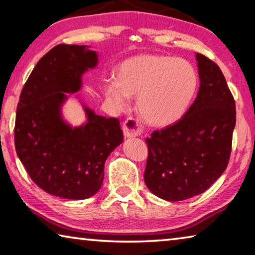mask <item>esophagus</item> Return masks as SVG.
<instances>
[{"label": "esophagus", "mask_w": 255, "mask_h": 255, "mask_svg": "<svg viewBox=\"0 0 255 255\" xmlns=\"http://www.w3.org/2000/svg\"><path fill=\"white\" fill-rule=\"evenodd\" d=\"M123 131L124 135L127 138H132L141 135L143 127H141V125L136 119L129 117L123 125Z\"/></svg>", "instance_id": "1"}]
</instances>
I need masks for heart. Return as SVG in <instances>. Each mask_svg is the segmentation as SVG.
<instances>
[{
	"label": "heart",
	"instance_id": "obj_1",
	"mask_svg": "<svg viewBox=\"0 0 255 255\" xmlns=\"http://www.w3.org/2000/svg\"><path fill=\"white\" fill-rule=\"evenodd\" d=\"M198 73L182 58L145 54L124 60L116 80H108L103 92L117 110H126L131 97L149 125L169 126L183 117L198 89Z\"/></svg>",
	"mask_w": 255,
	"mask_h": 255
}]
</instances>
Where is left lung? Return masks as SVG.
<instances>
[{
	"label": "left lung",
	"mask_w": 255,
	"mask_h": 255,
	"mask_svg": "<svg viewBox=\"0 0 255 255\" xmlns=\"http://www.w3.org/2000/svg\"><path fill=\"white\" fill-rule=\"evenodd\" d=\"M196 59L200 79L196 100L179 122L146 139L145 183L167 201L205 192L226 170L231 155L234 98L217 64L198 53Z\"/></svg>",
	"instance_id": "8db88e82"
}]
</instances>
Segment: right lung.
<instances>
[{
  "label": "right lung",
  "mask_w": 255,
  "mask_h": 255,
  "mask_svg": "<svg viewBox=\"0 0 255 255\" xmlns=\"http://www.w3.org/2000/svg\"><path fill=\"white\" fill-rule=\"evenodd\" d=\"M99 64L90 46L60 44L39 59L21 92L14 127L16 154L38 187L82 200L101 188L105 163L124 135L117 118L97 115L75 94L85 122L73 126L63 107L79 92L83 75Z\"/></svg>",
  "instance_id": "right-lung-1"
}]
</instances>
